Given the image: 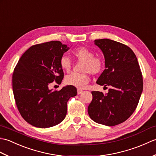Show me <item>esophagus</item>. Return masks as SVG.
Wrapping results in <instances>:
<instances>
[{"mask_svg":"<svg viewBox=\"0 0 156 156\" xmlns=\"http://www.w3.org/2000/svg\"><path fill=\"white\" fill-rule=\"evenodd\" d=\"M82 92H83V90H82V89H80V88H78L77 89V93L78 94H82Z\"/></svg>","mask_w":156,"mask_h":156,"instance_id":"34e87169","label":"esophagus"}]
</instances>
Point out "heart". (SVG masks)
Returning a JSON list of instances; mask_svg holds the SVG:
<instances>
[{"mask_svg": "<svg viewBox=\"0 0 156 156\" xmlns=\"http://www.w3.org/2000/svg\"><path fill=\"white\" fill-rule=\"evenodd\" d=\"M76 59L80 62H83L82 65V73H72L65 78V82L68 85L78 88H84L90 80L89 74H99L103 69L104 62L98 56H94L93 51L85 47L76 48L73 51ZM60 67L66 72H69L72 69V62L68 55H63L59 59Z\"/></svg>", "mask_w": 156, "mask_h": 156, "instance_id": "obj_1", "label": "heart"}]
</instances>
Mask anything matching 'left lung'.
<instances>
[{
  "label": "left lung",
  "instance_id": "left-lung-1",
  "mask_svg": "<svg viewBox=\"0 0 156 156\" xmlns=\"http://www.w3.org/2000/svg\"><path fill=\"white\" fill-rule=\"evenodd\" d=\"M94 44L103 53L106 68L97 83L111 88L106 94L92 91L88 112L97 123L115 126L133 113L143 91V77L136 55L128 46L108 39H96Z\"/></svg>",
  "mask_w": 156,
  "mask_h": 156
}]
</instances>
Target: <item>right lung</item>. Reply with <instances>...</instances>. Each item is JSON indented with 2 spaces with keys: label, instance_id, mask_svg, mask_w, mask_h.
<instances>
[{
  "label": "right lung",
  "instance_id": "add662e5",
  "mask_svg": "<svg viewBox=\"0 0 156 156\" xmlns=\"http://www.w3.org/2000/svg\"><path fill=\"white\" fill-rule=\"evenodd\" d=\"M69 48L59 41L32 45L15 66L12 90L16 105L28 123L39 128L59 124L67 113V102L77 94L76 88L66 86L60 90L49 89L55 81L60 84L64 72L59 59Z\"/></svg>",
  "mask_w": 156,
  "mask_h": 156
}]
</instances>
